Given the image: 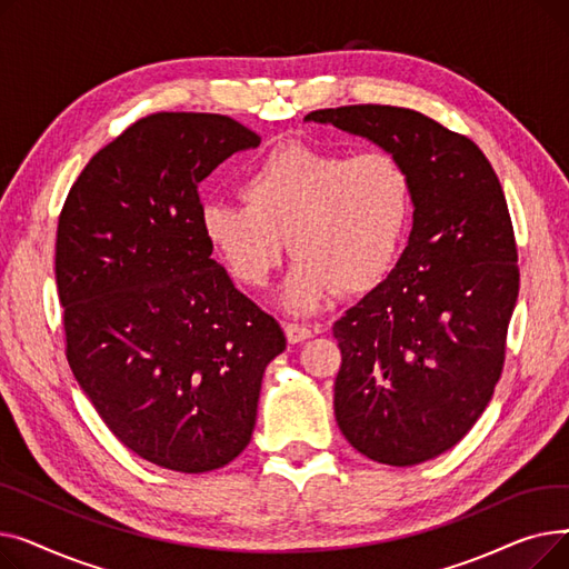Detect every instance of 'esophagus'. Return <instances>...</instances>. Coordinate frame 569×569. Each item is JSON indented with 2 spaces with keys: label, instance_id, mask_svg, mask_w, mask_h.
<instances>
[{
  "label": "esophagus",
  "instance_id": "34e87169",
  "mask_svg": "<svg viewBox=\"0 0 569 569\" xmlns=\"http://www.w3.org/2000/svg\"><path fill=\"white\" fill-rule=\"evenodd\" d=\"M286 337L290 343H300V341H307L313 337V332L309 330L307 325H300V322H288L286 325Z\"/></svg>",
  "mask_w": 569,
  "mask_h": 569
}]
</instances>
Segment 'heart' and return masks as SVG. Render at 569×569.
<instances>
[{"instance_id": "1", "label": "heart", "mask_w": 569, "mask_h": 569, "mask_svg": "<svg viewBox=\"0 0 569 569\" xmlns=\"http://www.w3.org/2000/svg\"><path fill=\"white\" fill-rule=\"evenodd\" d=\"M244 204L209 202L207 247L244 288H262L286 253L297 258L281 305L311 313L341 290L376 288L397 262L412 212L406 168L387 152L350 154L283 142L239 184Z\"/></svg>"}]
</instances>
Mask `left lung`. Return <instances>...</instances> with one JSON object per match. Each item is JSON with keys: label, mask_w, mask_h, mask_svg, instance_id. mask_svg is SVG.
Segmentation results:
<instances>
[{"label": "left lung", "mask_w": 569, "mask_h": 569, "mask_svg": "<svg viewBox=\"0 0 569 569\" xmlns=\"http://www.w3.org/2000/svg\"><path fill=\"white\" fill-rule=\"evenodd\" d=\"M307 119L369 138L408 172L412 230L397 267L335 322V415L357 452L415 466L455 447L493 397L519 295L498 174L470 138L397 106Z\"/></svg>", "instance_id": "1"}]
</instances>
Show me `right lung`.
Instances as JSON below:
<instances>
[{"label":"right lung","instance_id":"1","mask_svg":"<svg viewBox=\"0 0 569 569\" xmlns=\"http://www.w3.org/2000/svg\"><path fill=\"white\" fill-rule=\"evenodd\" d=\"M260 136L212 112H154L108 142L57 223L67 360L144 461L207 472L244 452L281 325L239 292L200 230L198 184Z\"/></svg>","mask_w":569,"mask_h":569}]
</instances>
